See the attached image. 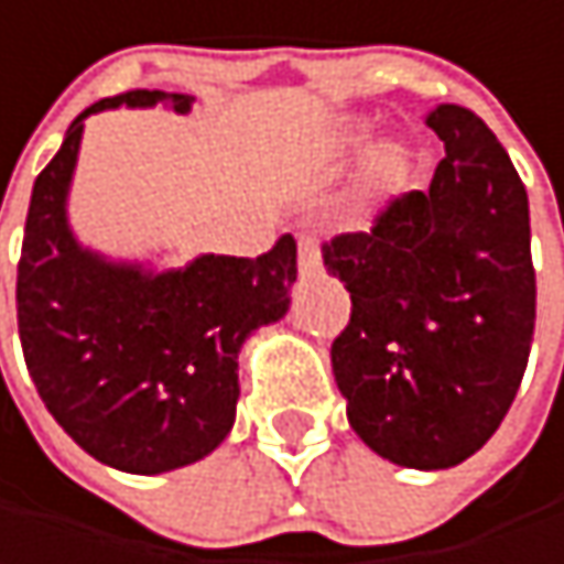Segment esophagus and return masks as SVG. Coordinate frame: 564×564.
<instances>
[{
    "instance_id": "esophagus-1",
    "label": "esophagus",
    "mask_w": 564,
    "mask_h": 564,
    "mask_svg": "<svg viewBox=\"0 0 564 564\" xmlns=\"http://www.w3.org/2000/svg\"><path fill=\"white\" fill-rule=\"evenodd\" d=\"M322 269V249L315 236H299V272L315 275Z\"/></svg>"
}]
</instances>
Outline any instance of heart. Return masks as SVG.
Masks as SVG:
<instances>
[{"label": "heart", "instance_id": "obj_1", "mask_svg": "<svg viewBox=\"0 0 564 564\" xmlns=\"http://www.w3.org/2000/svg\"><path fill=\"white\" fill-rule=\"evenodd\" d=\"M368 141V131L365 124H348L341 131V147L345 150H358L361 143ZM408 180H411V150L404 143H378L361 170V180H358V196L365 206L378 209L384 203H391L394 196H401L408 189Z\"/></svg>", "mask_w": 564, "mask_h": 564}]
</instances>
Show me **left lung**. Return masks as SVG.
Segmentation results:
<instances>
[{
	"label": "left lung",
	"mask_w": 564,
	"mask_h": 564,
	"mask_svg": "<svg viewBox=\"0 0 564 564\" xmlns=\"http://www.w3.org/2000/svg\"><path fill=\"white\" fill-rule=\"evenodd\" d=\"M430 189L391 199L371 232L325 242V269L351 292L332 371L351 430L408 469H446L502 423L535 328L529 196L466 108L440 105Z\"/></svg>",
	"instance_id": "obj_1"
}]
</instances>
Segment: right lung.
Masks as SVG:
<instances>
[{
    "label": "right lung",
    "instance_id": "obj_1",
    "mask_svg": "<svg viewBox=\"0 0 564 564\" xmlns=\"http://www.w3.org/2000/svg\"><path fill=\"white\" fill-rule=\"evenodd\" d=\"M189 95L128 91L82 111L32 186L15 308L29 375L48 414L95 459L121 473H170L213 453L236 421L239 348L289 312L295 239L256 259L196 256L147 269L85 249L68 226V189L85 118Z\"/></svg>",
    "mask_w": 564,
    "mask_h": 564
}]
</instances>
